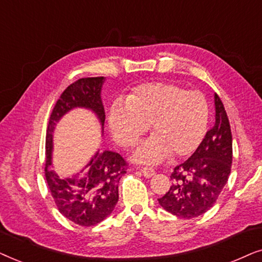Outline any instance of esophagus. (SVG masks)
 I'll return each mask as SVG.
<instances>
[{"label": "esophagus", "instance_id": "1", "mask_svg": "<svg viewBox=\"0 0 262 262\" xmlns=\"http://www.w3.org/2000/svg\"><path fill=\"white\" fill-rule=\"evenodd\" d=\"M140 171H141V173H142V175H144L145 177H152V176L156 173L155 169H153V167H151V166H144V167H141Z\"/></svg>", "mask_w": 262, "mask_h": 262}]
</instances>
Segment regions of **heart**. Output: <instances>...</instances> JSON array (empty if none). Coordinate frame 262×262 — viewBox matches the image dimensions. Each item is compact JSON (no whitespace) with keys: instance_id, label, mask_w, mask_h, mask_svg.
<instances>
[{"instance_id":"b5f03b06","label":"heart","mask_w":262,"mask_h":262,"mask_svg":"<svg viewBox=\"0 0 262 262\" xmlns=\"http://www.w3.org/2000/svg\"><path fill=\"white\" fill-rule=\"evenodd\" d=\"M107 122L117 144L132 147L148 129V139L135 153L138 162L152 163L189 156L207 130L208 105L204 95L172 82H146L125 100L113 103Z\"/></svg>"}]
</instances>
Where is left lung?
Masks as SVG:
<instances>
[{
    "label": "left lung",
    "mask_w": 262,
    "mask_h": 262,
    "mask_svg": "<svg viewBox=\"0 0 262 262\" xmlns=\"http://www.w3.org/2000/svg\"><path fill=\"white\" fill-rule=\"evenodd\" d=\"M215 123L193 155L175 166L170 189L160 206L179 218L190 219L213 206L228 182L232 163V135L224 104L215 93Z\"/></svg>",
    "instance_id": "obj_1"
}]
</instances>
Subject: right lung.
Here are the masks:
<instances>
[{
	"label": "right lung",
	"mask_w": 262,
	"mask_h": 262,
	"mask_svg": "<svg viewBox=\"0 0 262 262\" xmlns=\"http://www.w3.org/2000/svg\"><path fill=\"white\" fill-rule=\"evenodd\" d=\"M103 76L82 78L66 89L56 102L49 118L45 138V179L58 211L81 226H92L111 214L118 201V182L128 163L120 153L97 152L78 175L61 179L50 169L52 133L58 120L73 107L91 109L104 125L105 111L100 99Z\"/></svg>",
	"instance_id": "right-lung-1"
}]
</instances>
